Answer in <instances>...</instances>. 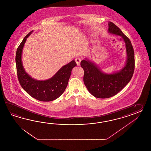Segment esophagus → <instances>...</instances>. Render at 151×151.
<instances>
[{"label": "esophagus", "mask_w": 151, "mask_h": 151, "mask_svg": "<svg viewBox=\"0 0 151 151\" xmlns=\"http://www.w3.org/2000/svg\"><path fill=\"white\" fill-rule=\"evenodd\" d=\"M81 61V59L79 58H77L75 59V61H76V63L78 66H80V65Z\"/></svg>", "instance_id": "34e87169"}]
</instances>
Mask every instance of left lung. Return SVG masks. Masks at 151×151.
<instances>
[{"instance_id": "1", "label": "left lung", "mask_w": 151, "mask_h": 151, "mask_svg": "<svg viewBox=\"0 0 151 151\" xmlns=\"http://www.w3.org/2000/svg\"><path fill=\"white\" fill-rule=\"evenodd\" d=\"M108 32L122 38L125 45L127 60L122 69L111 73L103 72L87 58L81 61L85 72L84 83L90 93L96 98H110L116 94L130 82L134 71V51L129 38L111 22L108 23Z\"/></svg>"}]
</instances>
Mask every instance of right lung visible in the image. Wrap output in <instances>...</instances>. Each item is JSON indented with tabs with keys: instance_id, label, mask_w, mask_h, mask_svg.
I'll return each mask as SVG.
<instances>
[{
	"instance_id": "1",
	"label": "right lung",
	"mask_w": 151,
	"mask_h": 151,
	"mask_svg": "<svg viewBox=\"0 0 151 151\" xmlns=\"http://www.w3.org/2000/svg\"><path fill=\"white\" fill-rule=\"evenodd\" d=\"M33 31L27 34L17 48L16 53L17 74L23 89L33 98L43 102L52 101L59 98L64 93L69 80L71 71L76 63L73 60L62 66L55 75L46 80H37L32 78L24 70L22 54L27 38Z\"/></svg>"
}]
</instances>
